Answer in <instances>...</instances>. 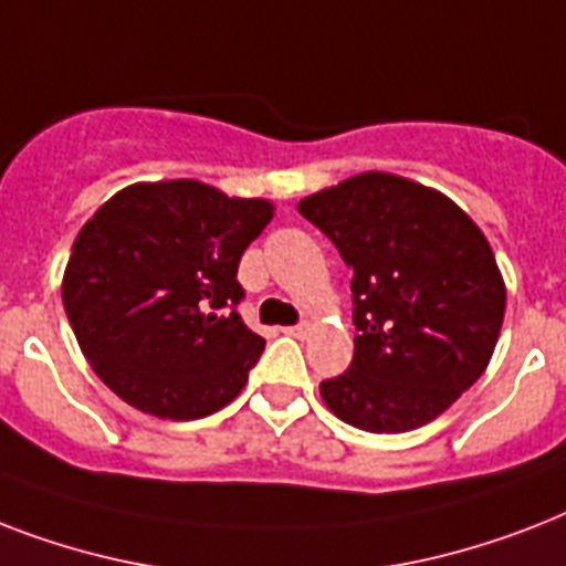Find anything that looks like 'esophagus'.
Segmentation results:
<instances>
[{
	"instance_id": "1",
	"label": "esophagus",
	"mask_w": 566,
	"mask_h": 566,
	"mask_svg": "<svg viewBox=\"0 0 566 566\" xmlns=\"http://www.w3.org/2000/svg\"><path fill=\"white\" fill-rule=\"evenodd\" d=\"M284 332H287L291 337H300V340H302V337L308 335V326L302 323V326H291V328H284Z\"/></svg>"
}]
</instances>
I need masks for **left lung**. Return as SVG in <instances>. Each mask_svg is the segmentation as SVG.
Wrapping results in <instances>:
<instances>
[{
    "label": "left lung",
    "mask_w": 566,
    "mask_h": 566,
    "mask_svg": "<svg viewBox=\"0 0 566 566\" xmlns=\"http://www.w3.org/2000/svg\"><path fill=\"white\" fill-rule=\"evenodd\" d=\"M300 213L353 270L355 355L319 385L328 411L373 434L440 417L484 373L505 317L482 229L449 196L394 172L305 196Z\"/></svg>",
    "instance_id": "left-lung-1"
}]
</instances>
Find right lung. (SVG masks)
Returning a JSON list of instances; mask_svg holds the SVG:
<instances>
[{"instance_id": "add662e5", "label": "right lung", "mask_w": 566, "mask_h": 566, "mask_svg": "<svg viewBox=\"0 0 566 566\" xmlns=\"http://www.w3.org/2000/svg\"><path fill=\"white\" fill-rule=\"evenodd\" d=\"M273 211L172 179L119 190L84 222L61 296L84 358L123 402L199 420L243 390L264 337L234 311L238 264Z\"/></svg>"}]
</instances>
